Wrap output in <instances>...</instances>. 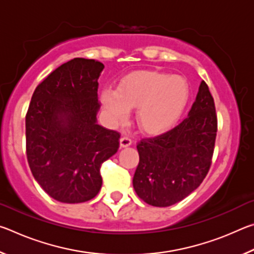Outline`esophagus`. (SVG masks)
Returning a JSON list of instances; mask_svg holds the SVG:
<instances>
[{
    "instance_id": "obj_1",
    "label": "esophagus",
    "mask_w": 254,
    "mask_h": 254,
    "mask_svg": "<svg viewBox=\"0 0 254 254\" xmlns=\"http://www.w3.org/2000/svg\"><path fill=\"white\" fill-rule=\"evenodd\" d=\"M131 144H132V140L128 135H124L121 137V139H120V145H121L122 148H127Z\"/></svg>"
}]
</instances>
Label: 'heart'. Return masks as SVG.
I'll return each instance as SVG.
<instances>
[{"label":"heart","mask_w":254,"mask_h":254,"mask_svg":"<svg viewBox=\"0 0 254 254\" xmlns=\"http://www.w3.org/2000/svg\"><path fill=\"white\" fill-rule=\"evenodd\" d=\"M188 98L189 87L183 77L156 71L133 72L124 77L117 91L105 88L101 93L102 105L111 122H124L128 109L136 107L137 124L152 134L177 123Z\"/></svg>","instance_id":"1"}]
</instances>
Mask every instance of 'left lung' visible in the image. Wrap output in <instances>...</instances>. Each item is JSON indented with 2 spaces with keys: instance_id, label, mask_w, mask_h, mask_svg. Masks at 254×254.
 <instances>
[{
  "instance_id": "8db88e82",
  "label": "left lung",
  "mask_w": 254,
  "mask_h": 254,
  "mask_svg": "<svg viewBox=\"0 0 254 254\" xmlns=\"http://www.w3.org/2000/svg\"><path fill=\"white\" fill-rule=\"evenodd\" d=\"M217 117L214 98L201 80L188 117L160 135L137 142L140 161L133 187L157 207L183 200L199 186L212 165Z\"/></svg>"
}]
</instances>
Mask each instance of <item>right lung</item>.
<instances>
[{"label": "right lung", "instance_id": "add662e5", "mask_svg": "<svg viewBox=\"0 0 254 254\" xmlns=\"http://www.w3.org/2000/svg\"><path fill=\"white\" fill-rule=\"evenodd\" d=\"M104 68L74 58L37 86L25 115V148L34 179L54 199L84 203L102 187V163L117 153L120 133L97 124V79Z\"/></svg>", "mask_w": 254, "mask_h": 254}]
</instances>
